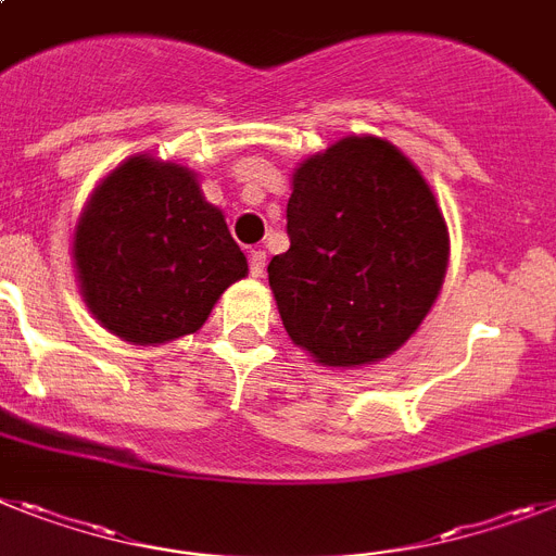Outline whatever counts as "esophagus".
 <instances>
[{
    "mask_svg": "<svg viewBox=\"0 0 556 556\" xmlns=\"http://www.w3.org/2000/svg\"><path fill=\"white\" fill-rule=\"evenodd\" d=\"M249 268H251V277H263V274H265V251H251Z\"/></svg>",
    "mask_w": 556,
    "mask_h": 556,
    "instance_id": "34e87169",
    "label": "esophagus"
}]
</instances>
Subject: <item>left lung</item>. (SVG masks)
<instances>
[{"label":"left lung","instance_id":"obj_1","mask_svg":"<svg viewBox=\"0 0 556 556\" xmlns=\"http://www.w3.org/2000/svg\"><path fill=\"white\" fill-rule=\"evenodd\" d=\"M288 237L268 263L270 291L288 336L321 365L390 356L444 282L450 237L435 194L379 138H344L302 163Z\"/></svg>","mask_w":556,"mask_h":556}]
</instances>
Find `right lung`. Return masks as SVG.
Masks as SVG:
<instances>
[{
  "label": "right lung",
  "instance_id": "obj_1",
  "mask_svg": "<svg viewBox=\"0 0 556 556\" xmlns=\"http://www.w3.org/2000/svg\"><path fill=\"white\" fill-rule=\"evenodd\" d=\"M73 254L84 302L106 330L135 344L194 333L220 293L249 274L194 175L143 155L98 186Z\"/></svg>",
  "mask_w": 556,
  "mask_h": 556
}]
</instances>
